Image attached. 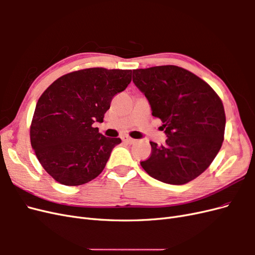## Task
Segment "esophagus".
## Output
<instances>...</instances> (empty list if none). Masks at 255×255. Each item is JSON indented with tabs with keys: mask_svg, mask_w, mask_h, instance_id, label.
<instances>
[{
	"mask_svg": "<svg viewBox=\"0 0 255 255\" xmlns=\"http://www.w3.org/2000/svg\"><path fill=\"white\" fill-rule=\"evenodd\" d=\"M122 141L126 142V143H128V144H132V143L135 142V139H133V138H130V137H128V136H123Z\"/></svg>",
	"mask_w": 255,
	"mask_h": 255,
	"instance_id": "34e87169",
	"label": "esophagus"
}]
</instances>
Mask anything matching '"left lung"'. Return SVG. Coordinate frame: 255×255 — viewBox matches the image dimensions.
I'll list each match as a JSON object with an SVG mask.
<instances>
[{"mask_svg":"<svg viewBox=\"0 0 255 255\" xmlns=\"http://www.w3.org/2000/svg\"><path fill=\"white\" fill-rule=\"evenodd\" d=\"M135 86L145 96L152 116L163 121L166 144L150 142L144 171L167 184H186L212 164L226 128L221 100L203 80L176 66L133 70Z\"/></svg>","mask_w":255,"mask_h":255,"instance_id":"left-lung-1","label":"left lung"}]
</instances>
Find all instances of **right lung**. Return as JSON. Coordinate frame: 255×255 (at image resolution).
<instances>
[{"instance_id":"right-lung-1","label":"right lung","mask_w":255,"mask_h":255,"mask_svg":"<svg viewBox=\"0 0 255 255\" xmlns=\"http://www.w3.org/2000/svg\"><path fill=\"white\" fill-rule=\"evenodd\" d=\"M132 81V70L89 68L63 75L38 100L30 126V143L54 180L78 186L94 180L120 138L94 128L103 122L112 99Z\"/></svg>"}]
</instances>
